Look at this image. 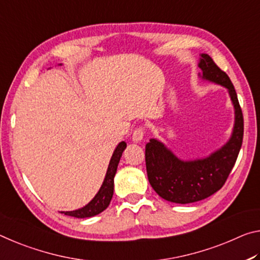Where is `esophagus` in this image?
<instances>
[{
  "instance_id": "34e87169",
  "label": "esophagus",
  "mask_w": 260,
  "mask_h": 260,
  "mask_svg": "<svg viewBox=\"0 0 260 260\" xmlns=\"http://www.w3.org/2000/svg\"><path fill=\"white\" fill-rule=\"evenodd\" d=\"M144 133H145V127L144 126H137L133 134V140L136 143L140 142L144 137Z\"/></svg>"
}]
</instances>
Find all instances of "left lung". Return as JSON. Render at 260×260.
<instances>
[{"label": "left lung", "mask_w": 260, "mask_h": 260, "mask_svg": "<svg viewBox=\"0 0 260 260\" xmlns=\"http://www.w3.org/2000/svg\"><path fill=\"white\" fill-rule=\"evenodd\" d=\"M199 68L203 70V78L228 88L235 107V126L226 145L202 160L177 159L156 139H151L146 144L148 182L161 198L172 203L188 204L203 201L222 188L236 162L243 142V113L231 78L207 54H202Z\"/></svg>", "instance_id": "8db88e82"}]
</instances>
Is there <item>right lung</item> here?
Here are the masks:
<instances>
[{"mask_svg": "<svg viewBox=\"0 0 260 260\" xmlns=\"http://www.w3.org/2000/svg\"><path fill=\"white\" fill-rule=\"evenodd\" d=\"M125 146L126 144L124 142H121L117 145V147L115 148L112 159H110L105 181L102 183L99 192L95 194V197L83 208H79V210L71 211V212H62V213H64L66 215L74 216V218H78V219L91 218V216H94L96 214L101 213L102 211H105L106 208L108 207L114 193V176L115 174H116L117 166H118V162H120L122 153L124 151Z\"/></svg>", "mask_w": 260, "mask_h": 260, "instance_id": "obj_1", "label": "right lung"}]
</instances>
